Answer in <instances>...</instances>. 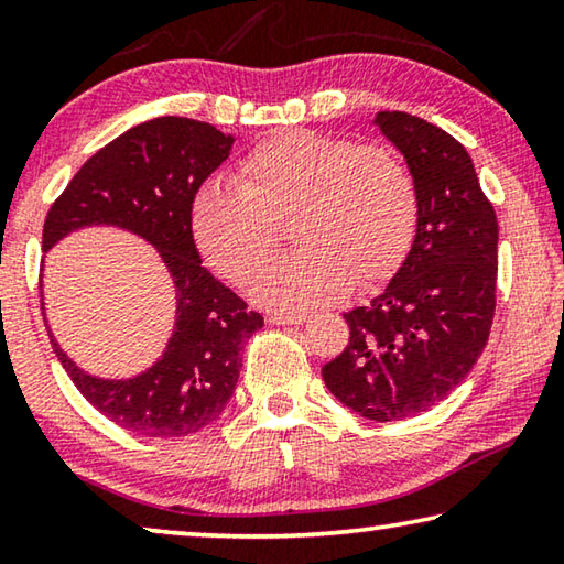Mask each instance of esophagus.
<instances>
[{
	"label": "esophagus",
	"mask_w": 564,
	"mask_h": 564,
	"mask_svg": "<svg viewBox=\"0 0 564 564\" xmlns=\"http://www.w3.org/2000/svg\"><path fill=\"white\" fill-rule=\"evenodd\" d=\"M303 313H271V323L273 326H301V323H305Z\"/></svg>",
	"instance_id": "34e87169"
}]
</instances>
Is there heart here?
<instances>
[{
    "label": "heart",
    "mask_w": 564,
    "mask_h": 564,
    "mask_svg": "<svg viewBox=\"0 0 564 564\" xmlns=\"http://www.w3.org/2000/svg\"><path fill=\"white\" fill-rule=\"evenodd\" d=\"M293 216L299 243L253 285L275 311L340 299L350 281L373 285L403 263L415 238L420 198L403 159L313 131H281L256 144L234 181H212L191 206L204 261L246 285L273 253L275 221Z\"/></svg>",
    "instance_id": "obj_1"
}]
</instances>
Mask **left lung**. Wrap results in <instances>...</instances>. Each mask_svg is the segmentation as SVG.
I'll return each instance as SVG.
<instances>
[{
    "label": "left lung",
    "mask_w": 564,
    "mask_h": 564,
    "mask_svg": "<svg viewBox=\"0 0 564 564\" xmlns=\"http://www.w3.org/2000/svg\"><path fill=\"white\" fill-rule=\"evenodd\" d=\"M373 123L415 178L417 228L386 291L343 313L348 346L323 366V380L352 413L388 423L441 403L488 346L498 216L451 133L405 111H378Z\"/></svg>",
    "instance_id": "obj_1"
}]
</instances>
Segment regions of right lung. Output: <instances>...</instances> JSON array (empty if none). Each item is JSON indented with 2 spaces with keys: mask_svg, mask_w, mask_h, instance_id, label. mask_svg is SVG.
Masks as SVG:
<instances>
[{
  "mask_svg": "<svg viewBox=\"0 0 564 564\" xmlns=\"http://www.w3.org/2000/svg\"><path fill=\"white\" fill-rule=\"evenodd\" d=\"M234 137L206 121L159 117L123 131L76 171L44 221L42 251L87 226H117L159 251L176 289L174 333L141 376L84 373L52 338L56 358L89 403L123 431L184 437L212 425L231 400L241 350L263 328L261 313L204 269L191 206L231 154Z\"/></svg>",
  "mask_w": 564,
  "mask_h": 564,
  "instance_id": "obj_1",
  "label": "right lung"
}]
</instances>
